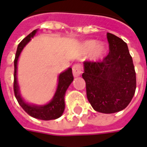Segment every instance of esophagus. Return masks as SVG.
Masks as SVG:
<instances>
[{
    "label": "esophagus",
    "mask_w": 147,
    "mask_h": 147,
    "mask_svg": "<svg viewBox=\"0 0 147 147\" xmlns=\"http://www.w3.org/2000/svg\"><path fill=\"white\" fill-rule=\"evenodd\" d=\"M72 72L75 77L79 76L83 72V68L80 64H75L72 66Z\"/></svg>",
    "instance_id": "esophagus-1"
}]
</instances>
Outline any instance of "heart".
Returning a JSON list of instances; mask_svg holds the SVG:
<instances>
[{
	"mask_svg": "<svg viewBox=\"0 0 147 147\" xmlns=\"http://www.w3.org/2000/svg\"><path fill=\"white\" fill-rule=\"evenodd\" d=\"M93 57L94 59H98L100 57L103 56L104 54V47L102 45H97L94 40H89L86 41L84 44V50L86 53H90L93 51Z\"/></svg>",
	"mask_w": 147,
	"mask_h": 147,
	"instance_id": "b5f03b06",
	"label": "heart"
}]
</instances>
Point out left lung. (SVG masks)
<instances>
[{"label": "left lung", "mask_w": 147, "mask_h": 147, "mask_svg": "<svg viewBox=\"0 0 147 147\" xmlns=\"http://www.w3.org/2000/svg\"><path fill=\"white\" fill-rule=\"evenodd\" d=\"M109 54L100 61L84 62L82 76L93 108L104 114L125 109L136 92L135 67L125 42L107 32Z\"/></svg>", "instance_id": "1"}]
</instances>
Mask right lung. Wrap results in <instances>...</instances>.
Masks as SVG:
<instances>
[{
	"label": "right lung",
	"instance_id": "add662e5",
	"mask_svg": "<svg viewBox=\"0 0 147 147\" xmlns=\"http://www.w3.org/2000/svg\"><path fill=\"white\" fill-rule=\"evenodd\" d=\"M36 32V30H33L31 33H29L26 37L24 38L19 43L17 48V51L16 54V57L14 60V66H15V71H14V82H13V88H14V93L17 101L19 105L22 107V109L26 111L30 116L33 118L40 119V120H53L56 119L61 116L65 110V92L71 84V82L73 81V75H72V70L69 68L68 70L60 74L59 81H58V86L54 98L48 104H46L44 106H32L28 104H26L20 96L19 92H18V86L17 84V77H16V72H17V61H18L19 54L22 51V49L26 43L29 42L31 37H32Z\"/></svg>",
	"mask_w": 147,
	"mask_h": 147
}]
</instances>
